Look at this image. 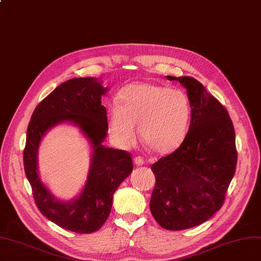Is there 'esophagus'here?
Listing matches in <instances>:
<instances>
[{
    "instance_id": "esophagus-1",
    "label": "esophagus",
    "mask_w": 261,
    "mask_h": 261,
    "mask_svg": "<svg viewBox=\"0 0 261 261\" xmlns=\"http://www.w3.org/2000/svg\"><path fill=\"white\" fill-rule=\"evenodd\" d=\"M134 163H135V165H137V166H141V165H143L145 164V160H143V158L142 156H135V159H134Z\"/></svg>"
}]
</instances>
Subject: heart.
I'll use <instances>...</instances> for the list:
<instances>
[{"instance_id":"obj_1","label":"heart","mask_w":261,"mask_h":261,"mask_svg":"<svg viewBox=\"0 0 261 261\" xmlns=\"http://www.w3.org/2000/svg\"><path fill=\"white\" fill-rule=\"evenodd\" d=\"M108 110L113 139L123 147L142 141L155 153H169L181 145L191 119V105L180 89L155 84H132L120 92Z\"/></svg>"}]
</instances>
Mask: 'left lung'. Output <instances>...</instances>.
Returning a JSON list of instances; mask_svg holds the SVG:
<instances>
[{
    "label": "left lung",
    "instance_id": "1",
    "mask_svg": "<svg viewBox=\"0 0 261 261\" xmlns=\"http://www.w3.org/2000/svg\"><path fill=\"white\" fill-rule=\"evenodd\" d=\"M187 88L191 123L181 145L151 169L152 216L166 230H185L219 211L236 173V132L224 106L192 76H167Z\"/></svg>",
    "mask_w": 261,
    "mask_h": 261
}]
</instances>
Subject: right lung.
<instances>
[{
	"label": "right lung",
	"instance_id": "1",
	"mask_svg": "<svg viewBox=\"0 0 261 261\" xmlns=\"http://www.w3.org/2000/svg\"><path fill=\"white\" fill-rule=\"evenodd\" d=\"M106 92L107 88L94 77L71 79L57 86L33 111L23 149L24 172L39 211L59 227L85 234L103 226L111 212L113 193L133 170L129 152L101 145L108 129L107 111L100 100ZM64 120L77 123L94 149L85 190L76 200L68 203L53 199L40 181L36 164L42 135Z\"/></svg>",
	"mask_w": 261,
	"mask_h": 261
}]
</instances>
